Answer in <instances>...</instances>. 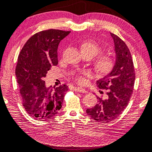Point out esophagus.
<instances>
[{
  "instance_id": "34e87169",
  "label": "esophagus",
  "mask_w": 152,
  "mask_h": 152,
  "mask_svg": "<svg viewBox=\"0 0 152 152\" xmlns=\"http://www.w3.org/2000/svg\"><path fill=\"white\" fill-rule=\"evenodd\" d=\"M73 90L75 91H79V92H81V93H87V91L85 89L81 88H79V87H77V88H74Z\"/></svg>"
}]
</instances>
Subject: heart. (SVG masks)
<instances>
[{
	"mask_svg": "<svg viewBox=\"0 0 152 152\" xmlns=\"http://www.w3.org/2000/svg\"><path fill=\"white\" fill-rule=\"evenodd\" d=\"M82 53H88L92 57L101 52V48L98 43L93 41H86L81 44ZM114 65V61L113 57L108 54H103L99 55L96 59L94 66L96 71L101 75H106L112 71ZM90 75V73L88 71H81L75 75L74 78L79 84L85 83V77Z\"/></svg>",
	"mask_w": 152,
	"mask_h": 152,
	"instance_id": "heart-1",
	"label": "heart"
}]
</instances>
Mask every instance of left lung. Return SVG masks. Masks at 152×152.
<instances>
[{
  "label": "left lung",
  "instance_id": "8db88e82",
  "mask_svg": "<svg viewBox=\"0 0 152 152\" xmlns=\"http://www.w3.org/2000/svg\"><path fill=\"white\" fill-rule=\"evenodd\" d=\"M110 35L114 42L115 64L110 73L97 81L99 88L108 90V98L97 97L98 103L86 110L88 115L100 123H108L122 114L132 96L135 79L133 58L127 46L118 36Z\"/></svg>",
  "mask_w": 152,
  "mask_h": 152
}]
</instances>
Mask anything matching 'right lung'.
<instances>
[{"label":"right lung","mask_w":152,"mask_h":152,"mask_svg":"<svg viewBox=\"0 0 152 152\" xmlns=\"http://www.w3.org/2000/svg\"><path fill=\"white\" fill-rule=\"evenodd\" d=\"M70 31L48 29L35 34L22 48L15 69L17 83L25 110L39 121L53 117L61 110L65 84L47 88L44 77L53 66L58 64V44Z\"/></svg>","instance_id":"right-lung-1"}]
</instances>
